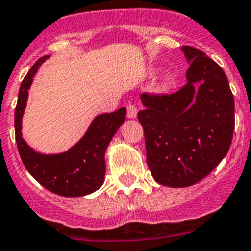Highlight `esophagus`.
<instances>
[{
    "label": "esophagus",
    "mask_w": 251,
    "mask_h": 251,
    "mask_svg": "<svg viewBox=\"0 0 251 251\" xmlns=\"http://www.w3.org/2000/svg\"><path fill=\"white\" fill-rule=\"evenodd\" d=\"M138 114V108L134 104H128L127 105V117L128 118H136Z\"/></svg>",
    "instance_id": "esophagus-1"
}]
</instances>
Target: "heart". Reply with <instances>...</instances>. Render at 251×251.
<instances>
[{
  "label": "heart",
  "instance_id": "heart-1",
  "mask_svg": "<svg viewBox=\"0 0 251 251\" xmlns=\"http://www.w3.org/2000/svg\"><path fill=\"white\" fill-rule=\"evenodd\" d=\"M171 79H172V75H170V74L166 75V77H165V84H168V83H170Z\"/></svg>",
  "mask_w": 251,
  "mask_h": 251
}]
</instances>
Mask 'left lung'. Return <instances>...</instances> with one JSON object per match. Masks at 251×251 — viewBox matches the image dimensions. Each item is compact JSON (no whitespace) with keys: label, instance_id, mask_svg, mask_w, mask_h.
Returning a JSON list of instances; mask_svg holds the SVG:
<instances>
[{"label":"left lung","instance_id":"left-lung-1","mask_svg":"<svg viewBox=\"0 0 251 251\" xmlns=\"http://www.w3.org/2000/svg\"><path fill=\"white\" fill-rule=\"evenodd\" d=\"M187 83L172 94L141 95L147 165L163 186L187 187L205 178L229 151L235 104L221 66L192 46H182Z\"/></svg>","mask_w":251,"mask_h":251}]
</instances>
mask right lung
Segmentation results:
<instances>
[{"label":"right lung","instance_id":"right-lung-1","mask_svg":"<svg viewBox=\"0 0 251 251\" xmlns=\"http://www.w3.org/2000/svg\"><path fill=\"white\" fill-rule=\"evenodd\" d=\"M49 56L40 57L20 86L15 110V134L22 163L37 182L49 191L65 197H77L97 191L104 182V154L113 136L126 121L127 109L98 115L90 124L85 136L74 147L59 154H41L27 146L21 133L28 89L37 69Z\"/></svg>","mask_w":251,"mask_h":251}]
</instances>
